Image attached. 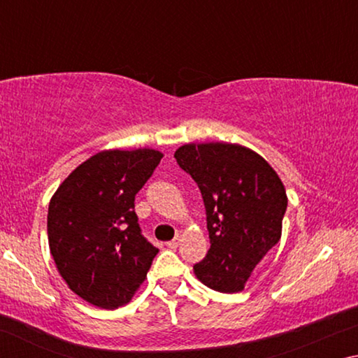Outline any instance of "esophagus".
I'll return each mask as SVG.
<instances>
[{
  "instance_id": "esophagus-1",
  "label": "esophagus",
  "mask_w": 358,
  "mask_h": 358,
  "mask_svg": "<svg viewBox=\"0 0 358 358\" xmlns=\"http://www.w3.org/2000/svg\"><path fill=\"white\" fill-rule=\"evenodd\" d=\"M180 241H181V238L178 237V235H177V237H175L173 240H171V241H167V246H169V248H171V250H175V248H177V246L180 245Z\"/></svg>"
}]
</instances>
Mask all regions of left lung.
I'll list each match as a JSON object with an SVG mask.
<instances>
[{
    "mask_svg": "<svg viewBox=\"0 0 358 358\" xmlns=\"http://www.w3.org/2000/svg\"><path fill=\"white\" fill-rule=\"evenodd\" d=\"M173 156L197 183L207 211L211 246L194 273L217 292H241L281 238L282 181L262 156L238 143H186Z\"/></svg>",
    "mask_w": 358,
    "mask_h": 358,
    "instance_id": "1",
    "label": "left lung"
}]
</instances>
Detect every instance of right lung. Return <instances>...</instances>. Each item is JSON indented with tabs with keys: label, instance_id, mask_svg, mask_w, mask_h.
<instances>
[{
	"label": "right lung",
	"instance_id": "add662e5",
	"mask_svg": "<svg viewBox=\"0 0 358 358\" xmlns=\"http://www.w3.org/2000/svg\"><path fill=\"white\" fill-rule=\"evenodd\" d=\"M151 148L104 150L72 171L48 203V246L72 292L104 310L123 306L157 254L143 237L136 194L161 162Z\"/></svg>",
	"mask_w": 358,
	"mask_h": 358
}]
</instances>
